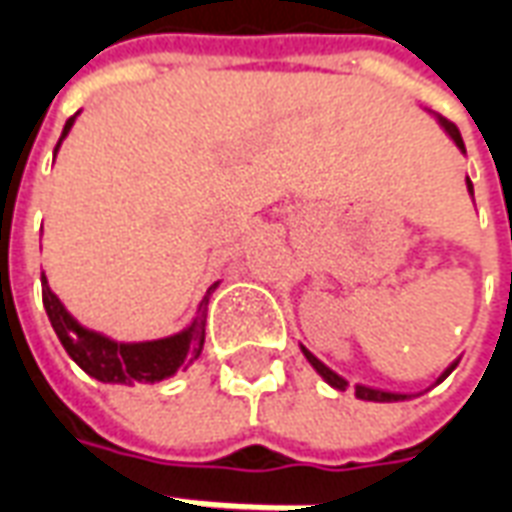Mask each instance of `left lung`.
<instances>
[{
	"label": "left lung",
	"mask_w": 512,
	"mask_h": 512,
	"mask_svg": "<svg viewBox=\"0 0 512 512\" xmlns=\"http://www.w3.org/2000/svg\"><path fill=\"white\" fill-rule=\"evenodd\" d=\"M439 126L444 128L447 134H450V139L455 142V145L461 147V153H466V147H463V139H461V131L452 126L450 120H444V117H439ZM466 186H469V194L474 197V186H472V180H469V178H466ZM301 351H304V356H307V362H310V365L315 367L318 373H321V378L326 381V384H332L334 389H340V392H343L345 386H348V381H345L343 376H337L332 367L323 365L321 359H318L315 354H310V351H307L304 345H301ZM455 365H458V362H452V365L447 367L444 373H441V378L450 376L452 370H455ZM441 378H439V381H441ZM356 397H359V400H373V403H395V400H406V395H397V392H384V389H373V386H362V384H356Z\"/></svg>",
	"instance_id": "8db88e82"
}]
</instances>
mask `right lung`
Instances as JSON below:
<instances>
[{"label": "right lung", "instance_id": "obj_1", "mask_svg": "<svg viewBox=\"0 0 512 512\" xmlns=\"http://www.w3.org/2000/svg\"><path fill=\"white\" fill-rule=\"evenodd\" d=\"M73 120L76 117H71L62 128L60 142L71 131ZM60 142H57V147H60ZM57 147H54V153H57ZM40 282H43V307H46L54 332L60 337L62 348L87 376L98 378L104 384H136V381L139 384H156V381L175 376L178 370H186L200 356L202 343H205L208 299H211V290L216 285L205 293L194 321L183 332L164 337V340H147V343H117V340H109L93 329H84L82 323L62 307V301L51 293L46 274L40 277Z\"/></svg>", "mask_w": 512, "mask_h": 512}]
</instances>
